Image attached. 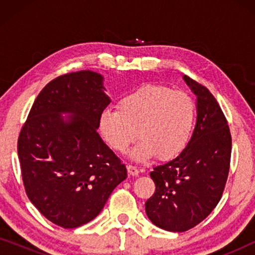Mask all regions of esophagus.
Listing matches in <instances>:
<instances>
[{
  "mask_svg": "<svg viewBox=\"0 0 255 255\" xmlns=\"http://www.w3.org/2000/svg\"><path fill=\"white\" fill-rule=\"evenodd\" d=\"M128 174H130V175H132V176H137L138 174L140 173V170H139L138 167H135V166H133V165H128Z\"/></svg>",
  "mask_w": 255,
  "mask_h": 255,
  "instance_id": "34e87169",
  "label": "esophagus"
}]
</instances>
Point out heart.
Listing matches in <instances>:
<instances>
[{"instance_id":"heart-1","label":"heart","mask_w":255,"mask_h":255,"mask_svg":"<svg viewBox=\"0 0 255 255\" xmlns=\"http://www.w3.org/2000/svg\"><path fill=\"white\" fill-rule=\"evenodd\" d=\"M195 121L196 106L189 94L166 86L145 85L122 97L117 110H104L99 128L114 151L125 153L139 137L132 158L145 161L158 154L168 160L189 144Z\"/></svg>"}]
</instances>
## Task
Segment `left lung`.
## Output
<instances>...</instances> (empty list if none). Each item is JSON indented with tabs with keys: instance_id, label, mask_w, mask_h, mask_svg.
Listing matches in <instances>:
<instances>
[{
	"instance_id": "obj_1",
	"label": "left lung",
	"mask_w": 255,
	"mask_h": 255,
	"mask_svg": "<svg viewBox=\"0 0 255 255\" xmlns=\"http://www.w3.org/2000/svg\"><path fill=\"white\" fill-rule=\"evenodd\" d=\"M183 79L197 96L195 130L176 158L149 173L155 191L145 203L149 221L170 232L193 229L216 208L229 176L232 149L228 121L214 95L189 76Z\"/></svg>"
}]
</instances>
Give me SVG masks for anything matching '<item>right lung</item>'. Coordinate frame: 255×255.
<instances>
[{
	"label": "right lung",
	"mask_w": 255,
	"mask_h": 255,
	"mask_svg": "<svg viewBox=\"0 0 255 255\" xmlns=\"http://www.w3.org/2000/svg\"><path fill=\"white\" fill-rule=\"evenodd\" d=\"M102 81L92 71L52 80L37 96L18 135L27 197L64 229L93 221L128 176L127 167L97 133L100 115L110 104ZM62 112L72 115L65 121Z\"/></svg>",
	"instance_id": "obj_1"
}]
</instances>
